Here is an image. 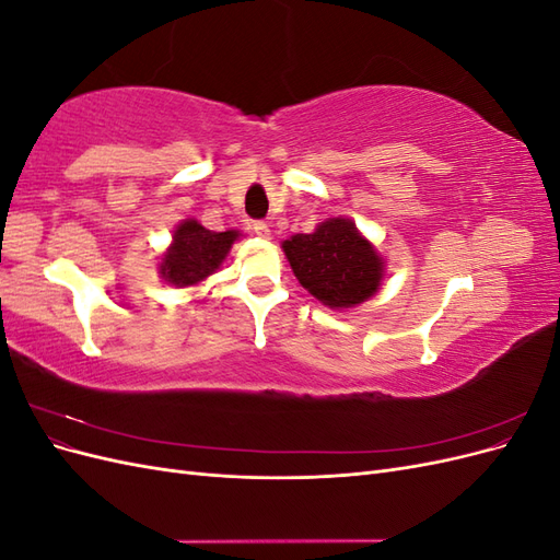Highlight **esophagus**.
I'll list each match as a JSON object with an SVG mask.
<instances>
[{"mask_svg": "<svg viewBox=\"0 0 560 560\" xmlns=\"http://www.w3.org/2000/svg\"><path fill=\"white\" fill-rule=\"evenodd\" d=\"M252 231L259 235V238H264V241H268L270 238V226L266 224V222H254L252 224Z\"/></svg>", "mask_w": 560, "mask_h": 560, "instance_id": "esophagus-1", "label": "esophagus"}]
</instances>
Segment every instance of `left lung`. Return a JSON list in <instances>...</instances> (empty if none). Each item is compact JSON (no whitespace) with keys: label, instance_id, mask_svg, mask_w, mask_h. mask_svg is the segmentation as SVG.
<instances>
[{"label":"left lung","instance_id":"1","mask_svg":"<svg viewBox=\"0 0 560 560\" xmlns=\"http://www.w3.org/2000/svg\"><path fill=\"white\" fill-rule=\"evenodd\" d=\"M282 252L303 290L334 311L360 306L385 280L383 254L346 217L325 219L313 233L292 235L282 241Z\"/></svg>","mask_w":560,"mask_h":560}]
</instances>
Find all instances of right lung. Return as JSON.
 I'll return each instance as SVG.
<instances>
[{
  "mask_svg": "<svg viewBox=\"0 0 560 560\" xmlns=\"http://www.w3.org/2000/svg\"><path fill=\"white\" fill-rule=\"evenodd\" d=\"M243 233L235 229L222 233L210 231L194 217L182 219L173 231V243L161 254V280L177 287V290L206 282L224 266L233 243Z\"/></svg>",
  "mask_w": 560,
  "mask_h": 560,
  "instance_id": "add662e5",
  "label": "right lung"
}]
</instances>
